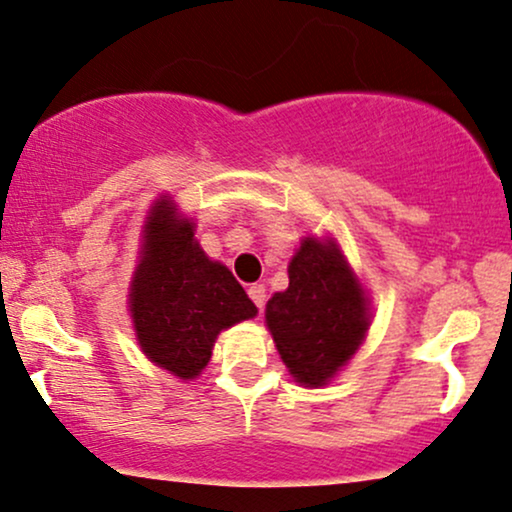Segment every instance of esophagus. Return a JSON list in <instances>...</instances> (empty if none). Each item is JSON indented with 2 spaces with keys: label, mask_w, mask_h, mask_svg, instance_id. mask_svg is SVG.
<instances>
[{
  "label": "esophagus",
  "mask_w": 512,
  "mask_h": 512,
  "mask_svg": "<svg viewBox=\"0 0 512 512\" xmlns=\"http://www.w3.org/2000/svg\"><path fill=\"white\" fill-rule=\"evenodd\" d=\"M248 295L252 303L257 305V310L262 312L264 303H267V288H264V283H252V286L248 288Z\"/></svg>",
  "instance_id": "34e87169"
}]
</instances>
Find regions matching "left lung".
Returning <instances> with one entry per match:
<instances>
[{
	"label": "left lung",
	"instance_id": "1",
	"mask_svg": "<svg viewBox=\"0 0 512 512\" xmlns=\"http://www.w3.org/2000/svg\"><path fill=\"white\" fill-rule=\"evenodd\" d=\"M267 326L295 381L322 386L367 334L360 283L334 243L305 238L288 267V288L267 303Z\"/></svg>",
	"mask_w": 512,
	"mask_h": 512
}]
</instances>
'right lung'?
<instances>
[{"label":"right lung","instance_id":"obj_1","mask_svg":"<svg viewBox=\"0 0 512 512\" xmlns=\"http://www.w3.org/2000/svg\"><path fill=\"white\" fill-rule=\"evenodd\" d=\"M193 224L169 200L152 207L143 260L131 283V315L140 348L181 379H193L212 357L221 329L257 315L243 286L195 243Z\"/></svg>","mask_w":512,"mask_h":512}]
</instances>
